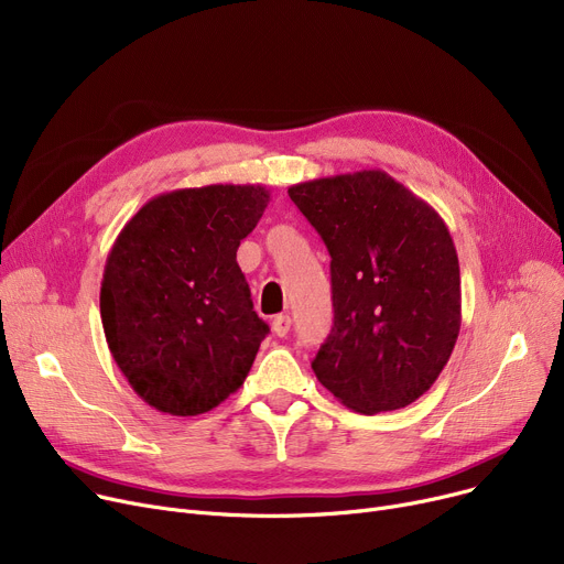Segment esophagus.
I'll use <instances>...</instances> for the list:
<instances>
[{
  "instance_id": "1",
  "label": "esophagus",
  "mask_w": 564,
  "mask_h": 564,
  "mask_svg": "<svg viewBox=\"0 0 564 564\" xmlns=\"http://www.w3.org/2000/svg\"><path fill=\"white\" fill-rule=\"evenodd\" d=\"M290 317L288 315H276L274 319H272V332L279 336V338H283V336H288V332H290Z\"/></svg>"
}]
</instances>
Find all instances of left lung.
<instances>
[{
  "label": "left lung",
  "instance_id": "8db88e82",
  "mask_svg": "<svg viewBox=\"0 0 564 564\" xmlns=\"http://www.w3.org/2000/svg\"><path fill=\"white\" fill-rule=\"evenodd\" d=\"M332 256L334 327L311 364L359 413L430 391L462 327L459 260L430 203L379 169L288 189Z\"/></svg>",
  "mask_w": 564,
  "mask_h": 564
}]
</instances>
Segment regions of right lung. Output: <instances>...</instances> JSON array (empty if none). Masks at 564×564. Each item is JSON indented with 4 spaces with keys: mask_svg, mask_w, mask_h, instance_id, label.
<instances>
[{
    "mask_svg": "<svg viewBox=\"0 0 564 564\" xmlns=\"http://www.w3.org/2000/svg\"><path fill=\"white\" fill-rule=\"evenodd\" d=\"M267 203L262 185L175 189L118 232L100 317L116 366L145 404L198 416L245 383L270 327L253 311L237 247Z\"/></svg>",
    "mask_w": 564,
    "mask_h": 564,
    "instance_id": "right-lung-1",
    "label": "right lung"
}]
</instances>
